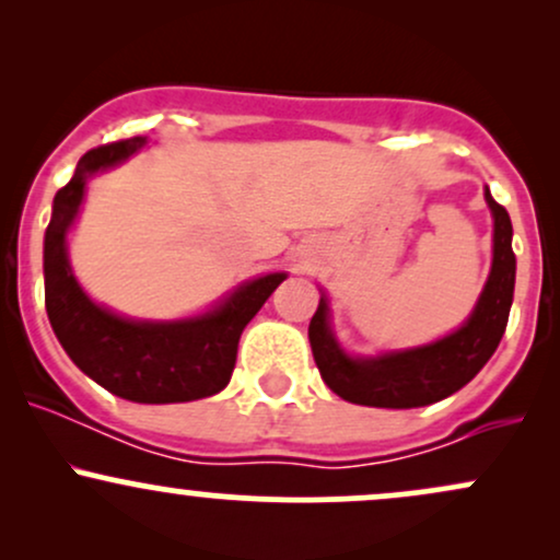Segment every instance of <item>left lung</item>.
I'll return each instance as SVG.
<instances>
[{"mask_svg": "<svg viewBox=\"0 0 560 560\" xmlns=\"http://www.w3.org/2000/svg\"><path fill=\"white\" fill-rule=\"evenodd\" d=\"M487 208L492 213V266L471 316L447 337L429 345L387 350L378 355H350L331 329L329 298L320 292L318 311L311 318L313 358L334 395L347 402L371 408H421L445 400L466 387L485 369L503 339L516 287L513 226L503 205L485 186Z\"/></svg>", "mask_w": 560, "mask_h": 560, "instance_id": "left-lung-1", "label": "left lung"}]
</instances>
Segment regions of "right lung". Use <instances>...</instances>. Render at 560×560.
I'll list each match as a JSON object with an SVG mask.
<instances>
[{
	"mask_svg": "<svg viewBox=\"0 0 560 560\" xmlns=\"http://www.w3.org/2000/svg\"><path fill=\"white\" fill-rule=\"evenodd\" d=\"M144 144V137H133L86 152L73 178L55 195L44 234V302L62 350L100 387L147 405L202 400L229 384L244 326L287 273L244 281L205 313L176 320L128 318L89 298L70 268L68 234L89 178L118 168Z\"/></svg>",
	"mask_w": 560,
	"mask_h": 560,
	"instance_id": "1",
	"label": "right lung"
}]
</instances>
